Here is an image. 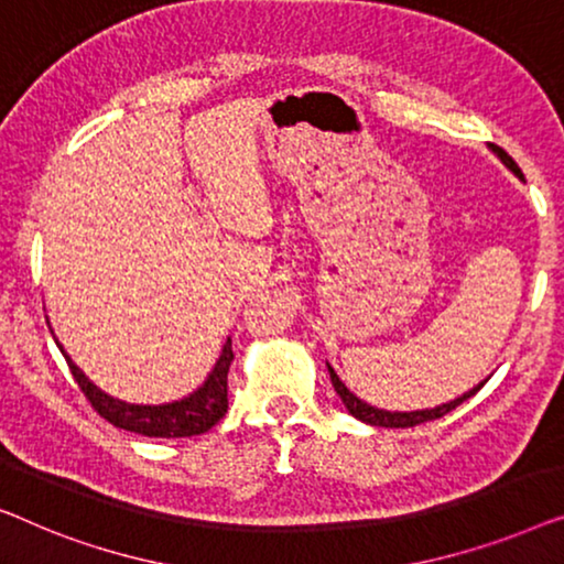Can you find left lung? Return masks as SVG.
Listing matches in <instances>:
<instances>
[{
	"instance_id": "left-lung-1",
	"label": "left lung",
	"mask_w": 564,
	"mask_h": 564,
	"mask_svg": "<svg viewBox=\"0 0 564 564\" xmlns=\"http://www.w3.org/2000/svg\"><path fill=\"white\" fill-rule=\"evenodd\" d=\"M490 148V153H494L498 161H501L506 169H509L513 176L517 178H523V173H521V169L517 163H513V158L506 153L503 148H498V145H488ZM327 368H329V378H332V386H335V391H337V395L339 399H343V403H345V409L350 411V414L355 416V419H360V422H365V424H370V426H386V430H406V426H416V424H424V422H432V419H440V416H444V414H449L452 409H457L459 403L463 401H467L470 399V395H475L480 391L482 386H486V380H482V383H478L475 388H470V391H465L463 395H457V399H452V401H447V403H440V406H434V409H419V411H386V409H376V406H370V403H365L362 399H358V395H355L350 388H347L343 380H339V376L335 372V368H332V365L327 362Z\"/></svg>"
}]
</instances>
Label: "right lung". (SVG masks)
Instances as JSON below:
<instances>
[{
  "mask_svg": "<svg viewBox=\"0 0 564 564\" xmlns=\"http://www.w3.org/2000/svg\"><path fill=\"white\" fill-rule=\"evenodd\" d=\"M55 345L61 347L63 358H66L78 388L91 401V406L117 430L142 434V437H194V434L209 432L227 414V372L235 360L232 339L229 337L212 372L204 378V383L184 399L169 403H127L122 399H115V395L105 393L97 383L86 378V372L70 360V355L63 350L58 339H55Z\"/></svg>",
  "mask_w": 564,
  "mask_h": 564,
  "instance_id": "1",
  "label": "right lung"
}]
</instances>
